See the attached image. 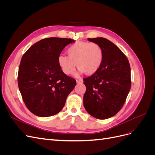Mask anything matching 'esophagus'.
Segmentation results:
<instances>
[{"instance_id":"34e87169","label":"esophagus","mask_w":155,"mask_h":155,"mask_svg":"<svg viewBox=\"0 0 155 155\" xmlns=\"http://www.w3.org/2000/svg\"><path fill=\"white\" fill-rule=\"evenodd\" d=\"M76 82H77V83H82L83 80L81 79H79V80H76Z\"/></svg>"}]
</instances>
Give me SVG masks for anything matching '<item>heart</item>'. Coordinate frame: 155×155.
I'll use <instances>...</instances> for the list:
<instances>
[{"label": "heart", "mask_w": 155, "mask_h": 155, "mask_svg": "<svg viewBox=\"0 0 155 155\" xmlns=\"http://www.w3.org/2000/svg\"><path fill=\"white\" fill-rule=\"evenodd\" d=\"M68 55H60L58 63L65 75L72 74L77 66L79 73L92 75L100 68L104 61V51L101 46L94 43L78 41L67 50Z\"/></svg>", "instance_id": "1"}]
</instances>
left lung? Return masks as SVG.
Segmentation results:
<instances>
[{
  "mask_svg": "<svg viewBox=\"0 0 155 155\" xmlns=\"http://www.w3.org/2000/svg\"><path fill=\"white\" fill-rule=\"evenodd\" d=\"M99 45L104 61L98 71L84 79L87 90L83 96L85 110L94 118L105 120L116 114L123 107L130 89V68L121 50L104 37L88 39Z\"/></svg>",
  "mask_w": 155,
  "mask_h": 155,
  "instance_id": "left-lung-1",
  "label": "left lung"
}]
</instances>
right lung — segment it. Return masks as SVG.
<instances>
[{"instance_id":"right-lung-1","label":"right lung","mask_w":155,"mask_h":155,"mask_svg":"<svg viewBox=\"0 0 155 155\" xmlns=\"http://www.w3.org/2000/svg\"><path fill=\"white\" fill-rule=\"evenodd\" d=\"M75 41L50 37L32 45L23 55L18 73V86L26 106L39 117L55 115L62 110L76 81L65 75L58 58Z\"/></svg>"}]
</instances>
